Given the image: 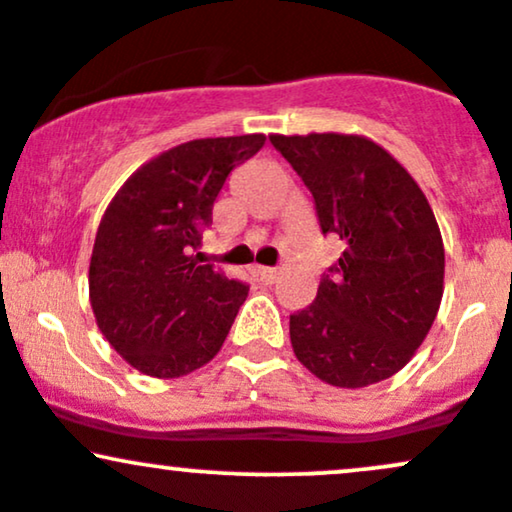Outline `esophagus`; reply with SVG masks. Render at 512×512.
Masks as SVG:
<instances>
[{
	"instance_id": "obj_1",
	"label": "esophagus",
	"mask_w": 512,
	"mask_h": 512,
	"mask_svg": "<svg viewBox=\"0 0 512 512\" xmlns=\"http://www.w3.org/2000/svg\"><path fill=\"white\" fill-rule=\"evenodd\" d=\"M257 276H260V281H264V284H274V281L279 279V269H274V267H257Z\"/></svg>"
}]
</instances>
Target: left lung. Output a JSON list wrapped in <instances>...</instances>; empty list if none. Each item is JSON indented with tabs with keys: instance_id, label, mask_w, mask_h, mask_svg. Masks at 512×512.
<instances>
[{
	"instance_id": "left-lung-1",
	"label": "left lung",
	"mask_w": 512,
	"mask_h": 512,
	"mask_svg": "<svg viewBox=\"0 0 512 512\" xmlns=\"http://www.w3.org/2000/svg\"><path fill=\"white\" fill-rule=\"evenodd\" d=\"M315 199L342 255L315 301L291 315L293 354L334 387H366L402 370L436 320L445 250L431 204L383 146L358 134H272Z\"/></svg>"
}]
</instances>
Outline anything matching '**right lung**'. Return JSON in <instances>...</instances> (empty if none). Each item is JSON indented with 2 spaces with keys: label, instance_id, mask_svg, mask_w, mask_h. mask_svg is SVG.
Masks as SVG:
<instances>
[{
  "label": "right lung",
  "instance_id": "right-lung-1",
  "mask_svg": "<svg viewBox=\"0 0 512 512\" xmlns=\"http://www.w3.org/2000/svg\"><path fill=\"white\" fill-rule=\"evenodd\" d=\"M264 134L195 139L144 163L105 209L88 267L98 327L129 366L180 378L219 354L248 284L202 264V231Z\"/></svg>",
  "mask_w": 512,
  "mask_h": 512
}]
</instances>
